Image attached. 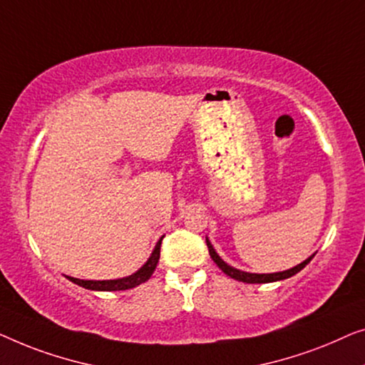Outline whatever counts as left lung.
<instances>
[{
  "instance_id": "1",
  "label": "left lung",
  "mask_w": 365,
  "mask_h": 365,
  "mask_svg": "<svg viewBox=\"0 0 365 365\" xmlns=\"http://www.w3.org/2000/svg\"><path fill=\"white\" fill-rule=\"evenodd\" d=\"M207 246H208V251H210V256H212V259L217 263V266L220 269L223 271L225 274H228L230 278H233L236 281H243V283H273V281H279V279H286V278H291V276H294L296 273H299V271L304 268V266L309 263V261L314 258V255L309 256L306 261H302L301 264L294 266V268L287 269V271H283V273H271V274H255V273H245V271H240V269H235L232 268V266L225 263V261L220 258V256L217 255V251L213 250V246L210 241L207 240Z\"/></svg>"
}]
</instances>
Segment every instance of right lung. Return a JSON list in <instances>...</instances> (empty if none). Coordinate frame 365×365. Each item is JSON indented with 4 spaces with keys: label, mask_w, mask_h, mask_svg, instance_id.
<instances>
[{
    "label": "right lung",
    "mask_w": 365,
    "mask_h": 365,
    "mask_svg": "<svg viewBox=\"0 0 365 365\" xmlns=\"http://www.w3.org/2000/svg\"><path fill=\"white\" fill-rule=\"evenodd\" d=\"M162 240H163V236L160 238V241L157 243L155 250H153V253H152L150 258H148L147 263L143 264L142 268L137 271V273L127 276V278L110 279V281H84V279L71 278V276H68V279L73 281L74 284H79L82 287H86V289H92V291H124V289H130V287H135L138 284L145 283V281L152 276L153 269H155V266L158 263V258H160Z\"/></svg>",
    "instance_id": "right-lung-1"
}]
</instances>
